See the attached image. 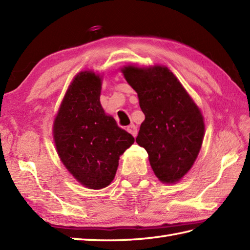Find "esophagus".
I'll return each instance as SVG.
<instances>
[{"mask_svg":"<svg viewBox=\"0 0 250 250\" xmlns=\"http://www.w3.org/2000/svg\"><path fill=\"white\" fill-rule=\"evenodd\" d=\"M126 131L129 132V133H131L133 136H136V134H138V128L134 125H130L128 128H126Z\"/></svg>","mask_w":250,"mask_h":250,"instance_id":"34e87169","label":"esophagus"}]
</instances>
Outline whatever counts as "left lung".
<instances>
[{
  "label": "left lung",
  "instance_id": "1",
  "mask_svg": "<svg viewBox=\"0 0 250 250\" xmlns=\"http://www.w3.org/2000/svg\"><path fill=\"white\" fill-rule=\"evenodd\" d=\"M121 71L138 93L145 115L136 143L147 151L161 182H178L192 168L202 147V112L167 67L125 66Z\"/></svg>",
  "mask_w": 250,
  "mask_h": 250
}]
</instances>
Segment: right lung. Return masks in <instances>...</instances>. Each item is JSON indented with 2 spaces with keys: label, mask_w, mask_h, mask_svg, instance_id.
I'll list each match as a JSON object with an SVG mask.
<instances>
[{
  "label": "right lung",
  "mask_w": 250,
  "mask_h": 250,
  "mask_svg": "<svg viewBox=\"0 0 250 250\" xmlns=\"http://www.w3.org/2000/svg\"><path fill=\"white\" fill-rule=\"evenodd\" d=\"M102 78L81 71L73 78L54 120L58 156L83 187L104 188L114 180L120 155L134 138L107 116L101 105Z\"/></svg>",
  "instance_id": "1"
}]
</instances>
